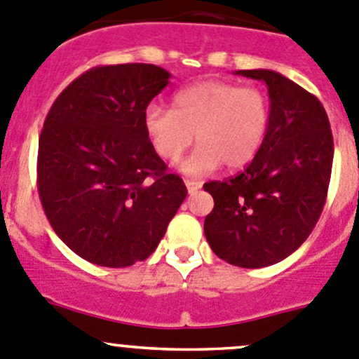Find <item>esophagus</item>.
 Segmentation results:
<instances>
[{"instance_id":"1","label":"esophagus","mask_w":359,"mask_h":359,"mask_svg":"<svg viewBox=\"0 0 359 359\" xmlns=\"http://www.w3.org/2000/svg\"><path fill=\"white\" fill-rule=\"evenodd\" d=\"M186 187L189 194H194L201 187V182H198V180H186Z\"/></svg>"}]
</instances>
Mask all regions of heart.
<instances>
[{
  "label": "heart",
  "mask_w": 359,
  "mask_h": 359,
  "mask_svg": "<svg viewBox=\"0 0 359 359\" xmlns=\"http://www.w3.org/2000/svg\"><path fill=\"white\" fill-rule=\"evenodd\" d=\"M172 109L149 104L142 123L149 142L165 161H177L196 139V149L180 163L187 175L220 166L240 168L259 153L269 128V100L257 86L208 79L184 86Z\"/></svg>",
  "instance_id": "b5f03b06"
}]
</instances>
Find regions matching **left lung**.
Segmentation results:
<instances>
[{"mask_svg": "<svg viewBox=\"0 0 359 359\" xmlns=\"http://www.w3.org/2000/svg\"><path fill=\"white\" fill-rule=\"evenodd\" d=\"M234 74L266 83L269 128L243 172L203 186L213 198L205 236L217 257L257 269L292 255L316 226L330 184L334 137L320 100L292 79L269 69Z\"/></svg>", "mask_w": 359, "mask_h": 359, "instance_id": "obj_1", "label": "left lung"}]
</instances>
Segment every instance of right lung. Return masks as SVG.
Returning a JSON list of instances; mask_svg holds the SVG:
<instances>
[{
	"mask_svg": "<svg viewBox=\"0 0 359 359\" xmlns=\"http://www.w3.org/2000/svg\"><path fill=\"white\" fill-rule=\"evenodd\" d=\"M168 79L153 64L93 67L57 97L45 119L39 200L57 236L97 266L146 260L187 196L142 123Z\"/></svg>",
	"mask_w": 359,
	"mask_h": 359,
	"instance_id": "obj_1",
	"label": "right lung"
}]
</instances>
